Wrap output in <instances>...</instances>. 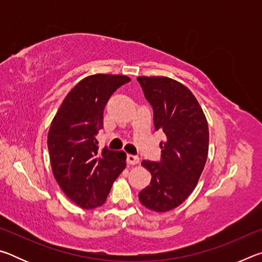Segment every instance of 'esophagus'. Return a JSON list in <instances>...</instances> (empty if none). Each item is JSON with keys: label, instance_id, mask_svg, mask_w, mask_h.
Here are the masks:
<instances>
[{"label": "esophagus", "instance_id": "obj_1", "mask_svg": "<svg viewBox=\"0 0 262 262\" xmlns=\"http://www.w3.org/2000/svg\"><path fill=\"white\" fill-rule=\"evenodd\" d=\"M127 163L129 165H136V164L140 163V158L135 156V155H128L127 156Z\"/></svg>", "mask_w": 262, "mask_h": 262}]
</instances>
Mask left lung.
<instances>
[{"mask_svg":"<svg viewBox=\"0 0 262 262\" xmlns=\"http://www.w3.org/2000/svg\"><path fill=\"white\" fill-rule=\"evenodd\" d=\"M137 81L152 107L155 129L166 136L161 161L142 162L151 181L139 199L148 209L164 212L181 205L196 186L207 161L209 130L201 106L183 84L164 76Z\"/></svg>","mask_w":262,"mask_h":262,"instance_id":"8db88e82","label":"left lung"}]
</instances>
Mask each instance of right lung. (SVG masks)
I'll return each instance as SVG.
<instances>
[{
	"mask_svg": "<svg viewBox=\"0 0 262 262\" xmlns=\"http://www.w3.org/2000/svg\"><path fill=\"white\" fill-rule=\"evenodd\" d=\"M130 81L121 75L83 78L66 97L47 137L53 174L63 193L83 209L103 206L114 180L126 167V154L104 148L96 136L104 108L117 89Z\"/></svg>",
	"mask_w": 262,
	"mask_h": 262,
	"instance_id": "right-lung-1",
	"label": "right lung"
}]
</instances>
